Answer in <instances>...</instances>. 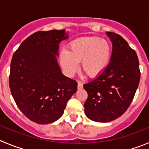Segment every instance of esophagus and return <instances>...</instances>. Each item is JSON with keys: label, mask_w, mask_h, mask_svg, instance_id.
I'll use <instances>...</instances> for the list:
<instances>
[{"label": "esophagus", "mask_w": 149, "mask_h": 149, "mask_svg": "<svg viewBox=\"0 0 149 149\" xmlns=\"http://www.w3.org/2000/svg\"><path fill=\"white\" fill-rule=\"evenodd\" d=\"M82 87H83V83L81 82V81H78V86H77L78 90H81V89H82Z\"/></svg>", "instance_id": "esophagus-1"}]
</instances>
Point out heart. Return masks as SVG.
I'll list each match as a JSON object with an SVG mask.
<instances>
[{"label": "heart", "mask_w": 149, "mask_h": 149, "mask_svg": "<svg viewBox=\"0 0 149 149\" xmlns=\"http://www.w3.org/2000/svg\"><path fill=\"white\" fill-rule=\"evenodd\" d=\"M112 46L109 41L98 37H82L73 40L68 51H62L59 61L65 73L72 76L77 71L81 62L82 70L88 76L101 75L109 63Z\"/></svg>", "instance_id": "obj_1"}]
</instances>
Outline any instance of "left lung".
Wrapping results in <instances>:
<instances>
[{"label": "left lung", "mask_w": 149, "mask_h": 149, "mask_svg": "<svg viewBox=\"0 0 149 149\" xmlns=\"http://www.w3.org/2000/svg\"><path fill=\"white\" fill-rule=\"evenodd\" d=\"M112 43L110 62L101 75L84 84L88 96L84 112L96 122L112 121L121 116L130 106L140 79L135 51L119 34L107 32Z\"/></svg>", "instance_id": "left-lung-1"}]
</instances>
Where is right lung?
<instances>
[{"label": "right lung", "instance_id": "obj_1", "mask_svg": "<svg viewBox=\"0 0 149 149\" xmlns=\"http://www.w3.org/2000/svg\"><path fill=\"white\" fill-rule=\"evenodd\" d=\"M65 30L37 31L12 56L9 87L17 106L29 120L48 124L60 118L77 90V82L62 73L57 62Z\"/></svg>", "mask_w": 149, "mask_h": 149}]
</instances>
